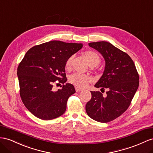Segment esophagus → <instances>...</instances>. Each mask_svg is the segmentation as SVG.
Here are the masks:
<instances>
[{
  "label": "esophagus",
  "mask_w": 153,
  "mask_h": 153,
  "mask_svg": "<svg viewBox=\"0 0 153 153\" xmlns=\"http://www.w3.org/2000/svg\"><path fill=\"white\" fill-rule=\"evenodd\" d=\"M75 88H76V92H80V91H83V90H82L81 88H79V87H76Z\"/></svg>",
  "instance_id": "1"
}]
</instances>
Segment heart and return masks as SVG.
I'll return each mask as SVG.
<instances>
[{
  "mask_svg": "<svg viewBox=\"0 0 153 153\" xmlns=\"http://www.w3.org/2000/svg\"><path fill=\"white\" fill-rule=\"evenodd\" d=\"M84 56L87 59L89 65L91 66H98L101 62V58L99 54L92 50H87L84 53ZM73 56H70L65 62V69L70 70L72 67V63L73 61ZM68 80L70 83L76 86L79 88H84L89 83L92 81V77L88 75L81 74L78 73H74L70 75L68 77Z\"/></svg>",
  "mask_w": 153,
  "mask_h": 153,
  "instance_id": "b5f03b06",
  "label": "heart"
}]
</instances>
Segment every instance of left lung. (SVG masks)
<instances>
[{
	"label": "left lung",
	"mask_w": 153,
	"mask_h": 153,
	"mask_svg": "<svg viewBox=\"0 0 153 153\" xmlns=\"http://www.w3.org/2000/svg\"><path fill=\"white\" fill-rule=\"evenodd\" d=\"M88 45L105 61L103 75L94 86L107 92L103 96L99 91H91L92 97L86 105V112L94 120L107 123L127 111L138 88L139 76L130 56L111 43L100 41Z\"/></svg>",
	"instance_id": "8db88e82"
}]
</instances>
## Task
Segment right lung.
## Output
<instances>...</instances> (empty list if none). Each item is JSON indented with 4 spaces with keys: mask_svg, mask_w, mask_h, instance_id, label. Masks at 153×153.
<instances>
[{
    "mask_svg": "<svg viewBox=\"0 0 153 153\" xmlns=\"http://www.w3.org/2000/svg\"><path fill=\"white\" fill-rule=\"evenodd\" d=\"M81 43L52 41L35 46L26 52L17 68L20 96L27 109L39 119L50 120L61 116L68 97L76 92L66 83L65 62L79 51ZM56 80L62 88L53 91Z\"/></svg>",
    "mask_w": 153,
    "mask_h": 153,
    "instance_id": "1",
    "label": "right lung"
}]
</instances>
